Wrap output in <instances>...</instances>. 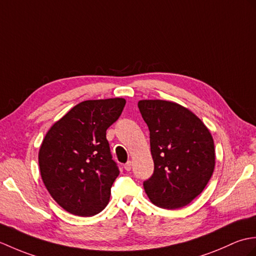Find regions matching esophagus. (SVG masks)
Segmentation results:
<instances>
[{"label": "esophagus", "instance_id": "1", "mask_svg": "<svg viewBox=\"0 0 256 256\" xmlns=\"http://www.w3.org/2000/svg\"><path fill=\"white\" fill-rule=\"evenodd\" d=\"M132 161H128V162L124 166V168L126 170V171H130V170H132Z\"/></svg>", "mask_w": 256, "mask_h": 256}]
</instances>
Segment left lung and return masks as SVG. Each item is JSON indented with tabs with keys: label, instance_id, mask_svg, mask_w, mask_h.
<instances>
[{
	"label": "left lung",
	"instance_id": "8db88e82",
	"mask_svg": "<svg viewBox=\"0 0 256 256\" xmlns=\"http://www.w3.org/2000/svg\"><path fill=\"white\" fill-rule=\"evenodd\" d=\"M139 110L149 127L154 172L144 183L152 204L178 209L205 188L216 164L212 136L200 118L174 102L142 100Z\"/></svg>",
	"mask_w": 256,
	"mask_h": 256
}]
</instances>
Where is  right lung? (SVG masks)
<instances>
[{
    "label": "right lung",
    "instance_id": "right-lung-1",
    "mask_svg": "<svg viewBox=\"0 0 256 256\" xmlns=\"http://www.w3.org/2000/svg\"><path fill=\"white\" fill-rule=\"evenodd\" d=\"M126 100H84L50 127L38 153L51 197L81 217L100 212L110 202L119 170L112 160L106 130L120 116Z\"/></svg>",
    "mask_w": 256,
    "mask_h": 256
}]
</instances>
